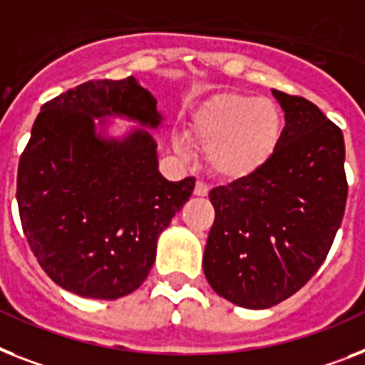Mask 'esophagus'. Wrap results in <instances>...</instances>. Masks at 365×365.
<instances>
[{"label": "esophagus", "instance_id": "esophagus-1", "mask_svg": "<svg viewBox=\"0 0 365 365\" xmlns=\"http://www.w3.org/2000/svg\"><path fill=\"white\" fill-rule=\"evenodd\" d=\"M207 194H209V188H207V185H205V182H195L194 195H197V197H205Z\"/></svg>", "mask_w": 365, "mask_h": 365}]
</instances>
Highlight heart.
Listing matches in <instances>:
<instances>
[{
  "instance_id": "heart-1",
  "label": "heart",
  "mask_w": 365,
  "mask_h": 365,
  "mask_svg": "<svg viewBox=\"0 0 365 365\" xmlns=\"http://www.w3.org/2000/svg\"><path fill=\"white\" fill-rule=\"evenodd\" d=\"M284 132V111L270 98L218 93L195 111L188 134L207 150L210 173L235 182L254 177L272 162Z\"/></svg>"
}]
</instances>
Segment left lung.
Segmentation results:
<instances>
[{
  "instance_id": "8db88e82",
  "label": "left lung",
  "mask_w": 365,
  "mask_h": 365,
  "mask_svg": "<svg viewBox=\"0 0 365 365\" xmlns=\"http://www.w3.org/2000/svg\"><path fill=\"white\" fill-rule=\"evenodd\" d=\"M285 113L267 168L212 188L205 278L240 308L267 309L308 284L327 259L347 203L345 141L313 102L272 89Z\"/></svg>"
}]
</instances>
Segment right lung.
<instances>
[{"mask_svg":"<svg viewBox=\"0 0 365 365\" xmlns=\"http://www.w3.org/2000/svg\"><path fill=\"white\" fill-rule=\"evenodd\" d=\"M106 116L144 128L110 138ZM162 121L134 76L86 81L41 108L18 164L16 200L29 248L59 287L115 300L149 276L158 237L195 186L194 177L171 182L158 171L147 128Z\"/></svg>","mask_w":365,"mask_h":365,"instance_id":"obj_1","label":"right lung"}]
</instances>
